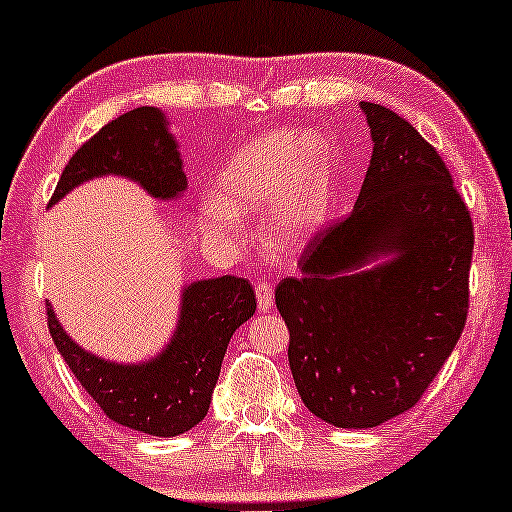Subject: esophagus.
<instances>
[{
	"mask_svg": "<svg viewBox=\"0 0 512 512\" xmlns=\"http://www.w3.org/2000/svg\"><path fill=\"white\" fill-rule=\"evenodd\" d=\"M256 298H258V313H268L272 308V298H275V291H272L270 282H256Z\"/></svg>",
	"mask_w": 512,
	"mask_h": 512,
	"instance_id": "1",
	"label": "esophagus"
}]
</instances>
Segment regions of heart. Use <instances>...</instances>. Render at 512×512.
<instances>
[{
	"mask_svg": "<svg viewBox=\"0 0 512 512\" xmlns=\"http://www.w3.org/2000/svg\"><path fill=\"white\" fill-rule=\"evenodd\" d=\"M327 148L315 134L277 131L244 145L223 162L214 195L204 197L197 221L223 242L242 237L240 216L263 209V235L282 249L308 242L322 225Z\"/></svg>",
	"mask_w": 512,
	"mask_h": 512,
	"instance_id": "heart-1",
	"label": "heart"
}]
</instances>
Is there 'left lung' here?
Returning <instances> with one entry per match:
<instances>
[{
	"mask_svg": "<svg viewBox=\"0 0 512 512\" xmlns=\"http://www.w3.org/2000/svg\"><path fill=\"white\" fill-rule=\"evenodd\" d=\"M360 110L374 143L360 197L275 291L298 395L350 430L409 411L442 369L466 327L475 240L433 145L383 105Z\"/></svg>",
	"mask_w": 512,
	"mask_h": 512,
	"instance_id": "left-lung-1",
	"label": "left lung"
}]
</instances>
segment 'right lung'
I'll use <instances>...</instances> for the list:
<instances>
[{
    "mask_svg": "<svg viewBox=\"0 0 512 512\" xmlns=\"http://www.w3.org/2000/svg\"><path fill=\"white\" fill-rule=\"evenodd\" d=\"M103 176L126 178L157 202L181 199L188 178L167 112L143 105L103 126L72 155L49 207ZM254 313V289L242 277L183 282L178 322L162 350L148 360L115 362L82 348L46 301L53 343L82 388L119 426L152 437L183 435L207 416L230 338Z\"/></svg>",
    "mask_w": 512,
    "mask_h": 512,
    "instance_id": "obj_1",
    "label": "right lung"
}]
</instances>
